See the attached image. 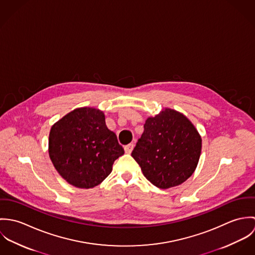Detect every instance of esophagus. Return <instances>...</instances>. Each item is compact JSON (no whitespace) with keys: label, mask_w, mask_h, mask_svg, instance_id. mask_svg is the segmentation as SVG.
<instances>
[{"label":"esophagus","mask_w":255,"mask_h":255,"mask_svg":"<svg viewBox=\"0 0 255 255\" xmlns=\"http://www.w3.org/2000/svg\"><path fill=\"white\" fill-rule=\"evenodd\" d=\"M133 147H134L133 143H129V144L125 146V152L128 153V154H130L131 151H132V149H133Z\"/></svg>","instance_id":"esophagus-1"}]
</instances>
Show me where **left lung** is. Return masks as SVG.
I'll return each instance as SVG.
<instances>
[{
    "label": "left lung",
    "instance_id": "obj_1",
    "mask_svg": "<svg viewBox=\"0 0 255 255\" xmlns=\"http://www.w3.org/2000/svg\"><path fill=\"white\" fill-rule=\"evenodd\" d=\"M202 139L182 113L165 108L148 117L131 156L153 185L167 189L182 184L195 171Z\"/></svg>",
    "mask_w": 255,
    "mask_h": 255
}]
</instances>
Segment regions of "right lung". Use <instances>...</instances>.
I'll use <instances>...</instances> for the list:
<instances>
[{
	"label": "right lung",
	"instance_id": "right-lung-1",
	"mask_svg": "<svg viewBox=\"0 0 255 255\" xmlns=\"http://www.w3.org/2000/svg\"><path fill=\"white\" fill-rule=\"evenodd\" d=\"M49 156L60 176L78 188H92L112 172L125 151L106 126L103 111L73 110L55 123L49 134Z\"/></svg>",
	"mask_w": 255,
	"mask_h": 255
}]
</instances>
